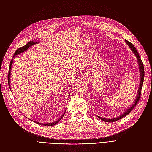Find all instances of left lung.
Returning <instances> with one entry per match:
<instances>
[{
    "label": "left lung",
    "mask_w": 152,
    "mask_h": 152,
    "mask_svg": "<svg viewBox=\"0 0 152 152\" xmlns=\"http://www.w3.org/2000/svg\"><path fill=\"white\" fill-rule=\"evenodd\" d=\"M126 41V43L128 44V46L132 50V51L134 53V55H136V56L138 58V65H139V68H140V87H139V89H138V92L137 94V99H136L135 102L134 103L133 105L129 108V109H128V111H126L125 112L124 114H123L121 116H120L119 117L116 118H113V119H106V118H102L101 117H99L97 116L99 119H101V120H102L103 121H105V122H115V121H117L119 119H121V118H123V117L126 116L127 114H128L131 111H132V109L137 106V104H138V102H139L140 99V96H141V92H142V86H143V80H144V77H145V70H144V66L143 64L142 63V59L140 58V55L138 52L137 51V50L136 49L135 47L134 46V45L132 43H130L129 41H127V40H125Z\"/></svg>",
    "instance_id": "1"
}]
</instances>
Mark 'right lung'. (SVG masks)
<instances>
[{"instance_id": "right-lung-1", "label": "right lung", "mask_w": 152, "mask_h": 152, "mask_svg": "<svg viewBox=\"0 0 152 152\" xmlns=\"http://www.w3.org/2000/svg\"><path fill=\"white\" fill-rule=\"evenodd\" d=\"M36 43H38V42H36V41H29V42L28 43L26 44L25 46L20 47V48H18L16 51H15V52L14 55H13V57H14L15 56H16L17 55L20 54L21 53H23V51H24L26 50H27L29 48H30V46H31L33 45H35ZM12 61H13V59L11 60V61H10V65H9V72H8V76H7V78H8V84H9V86L10 88V70H11V66H12ZM65 111L64 114L62 115V116L58 120H57V121H56L55 122H52V123H38V122H35V123H37V124H41V125H44V126H53V125L58 123L60 121V119L63 117H64V114H65Z\"/></svg>"}]
</instances>
